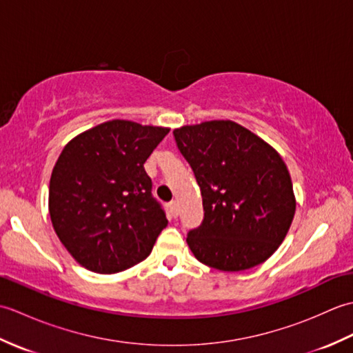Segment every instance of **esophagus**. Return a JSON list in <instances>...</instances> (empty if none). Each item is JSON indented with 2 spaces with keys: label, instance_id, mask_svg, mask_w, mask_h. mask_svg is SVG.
Here are the masks:
<instances>
[{
  "label": "esophagus",
  "instance_id": "obj_1",
  "mask_svg": "<svg viewBox=\"0 0 353 353\" xmlns=\"http://www.w3.org/2000/svg\"><path fill=\"white\" fill-rule=\"evenodd\" d=\"M170 212L172 216H177L179 215V206H177V201H171L170 203Z\"/></svg>",
  "mask_w": 353,
  "mask_h": 353
}]
</instances>
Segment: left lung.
Returning <instances> with one entry per match:
<instances>
[{
    "mask_svg": "<svg viewBox=\"0 0 353 353\" xmlns=\"http://www.w3.org/2000/svg\"><path fill=\"white\" fill-rule=\"evenodd\" d=\"M172 134L203 199V223L186 238L194 256L221 272H243L267 261L296 212L281 154L230 119L183 125Z\"/></svg>",
    "mask_w": 353,
    "mask_h": 353,
    "instance_id": "left-lung-1",
    "label": "left lung"
}]
</instances>
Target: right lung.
Wrapping results in <instances>:
<instances>
[{
    "label": "right lung",
    "instance_id": "right-lung-1",
    "mask_svg": "<svg viewBox=\"0 0 353 353\" xmlns=\"http://www.w3.org/2000/svg\"><path fill=\"white\" fill-rule=\"evenodd\" d=\"M168 127L112 119L72 138L52 168L48 211L81 267L112 274L144 261L168 220L144 163Z\"/></svg>",
    "mask_w": 353,
    "mask_h": 353
}]
</instances>
